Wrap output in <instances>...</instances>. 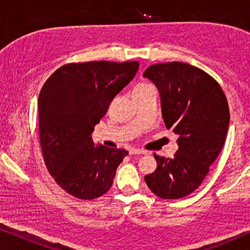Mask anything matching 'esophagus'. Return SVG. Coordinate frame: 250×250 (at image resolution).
Here are the masks:
<instances>
[{
	"label": "esophagus",
	"mask_w": 250,
	"mask_h": 250,
	"mask_svg": "<svg viewBox=\"0 0 250 250\" xmlns=\"http://www.w3.org/2000/svg\"><path fill=\"white\" fill-rule=\"evenodd\" d=\"M146 151L145 150H141V149H135V148H132L129 149V155H146Z\"/></svg>",
	"instance_id": "1"
}]
</instances>
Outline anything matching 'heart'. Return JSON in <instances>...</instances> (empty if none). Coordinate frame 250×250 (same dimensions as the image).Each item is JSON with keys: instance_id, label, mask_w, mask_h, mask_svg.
I'll return each mask as SVG.
<instances>
[{"instance_id": "b5f03b06", "label": "heart", "mask_w": 250, "mask_h": 250, "mask_svg": "<svg viewBox=\"0 0 250 250\" xmlns=\"http://www.w3.org/2000/svg\"><path fill=\"white\" fill-rule=\"evenodd\" d=\"M139 86H143V85H139Z\"/></svg>"}]
</instances>
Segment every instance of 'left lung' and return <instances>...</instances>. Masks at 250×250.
I'll return each instance as SVG.
<instances>
[{"label":"left lung","mask_w":250,"mask_h":250,"mask_svg":"<svg viewBox=\"0 0 250 250\" xmlns=\"http://www.w3.org/2000/svg\"><path fill=\"white\" fill-rule=\"evenodd\" d=\"M143 76L158 88L166 127L179 135L173 158L155 155L157 168L145 181L156 196L180 199L200 186L223 148L230 123L227 98L213 77L186 62L152 64Z\"/></svg>","instance_id":"8db88e82"}]
</instances>
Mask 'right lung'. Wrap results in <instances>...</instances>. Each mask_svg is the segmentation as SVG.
Returning <instances> with one entry per match:
<instances>
[{
  "label": "right lung",
  "instance_id": "1",
  "mask_svg": "<svg viewBox=\"0 0 250 250\" xmlns=\"http://www.w3.org/2000/svg\"><path fill=\"white\" fill-rule=\"evenodd\" d=\"M138 69V61L69 63L44 83L39 97L41 146L50 174L71 196L95 199L111 188L128 152L95 146L92 132Z\"/></svg>",
  "mask_w": 250,
  "mask_h": 250
}]
</instances>
